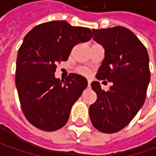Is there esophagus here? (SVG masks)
Segmentation results:
<instances>
[{"instance_id":"1","label":"esophagus","mask_w":156,"mask_h":156,"mask_svg":"<svg viewBox=\"0 0 156 156\" xmlns=\"http://www.w3.org/2000/svg\"><path fill=\"white\" fill-rule=\"evenodd\" d=\"M90 85H91V81H90V80H88V81H87V86H88V87H90Z\"/></svg>"}]
</instances>
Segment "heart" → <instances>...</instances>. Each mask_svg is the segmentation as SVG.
I'll return each instance as SVG.
<instances>
[{"mask_svg": "<svg viewBox=\"0 0 156 156\" xmlns=\"http://www.w3.org/2000/svg\"><path fill=\"white\" fill-rule=\"evenodd\" d=\"M81 73L82 74V75H88V71H87V69H82V70L81 71Z\"/></svg>", "mask_w": 156, "mask_h": 156, "instance_id": "obj_1", "label": "heart"}]
</instances>
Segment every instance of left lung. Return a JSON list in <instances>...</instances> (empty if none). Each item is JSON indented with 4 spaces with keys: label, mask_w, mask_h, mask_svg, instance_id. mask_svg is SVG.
Listing matches in <instances>:
<instances>
[{
    "label": "left lung",
    "mask_w": 156,
    "mask_h": 156,
    "mask_svg": "<svg viewBox=\"0 0 156 156\" xmlns=\"http://www.w3.org/2000/svg\"><path fill=\"white\" fill-rule=\"evenodd\" d=\"M93 32L94 40L105 51L96 78L113 85L105 91L99 81L91 83L97 100L89 107V117L99 131L115 133L133 120L145 101L150 81L148 54L137 36L126 27Z\"/></svg>",
    "instance_id": "8db88e82"
}]
</instances>
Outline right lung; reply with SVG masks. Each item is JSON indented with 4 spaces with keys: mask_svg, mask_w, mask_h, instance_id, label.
<instances>
[{
    "mask_svg": "<svg viewBox=\"0 0 156 156\" xmlns=\"http://www.w3.org/2000/svg\"><path fill=\"white\" fill-rule=\"evenodd\" d=\"M92 37L88 27L65 21L40 24L24 37L16 60L15 86L25 116L37 129L55 131L67 123L87 81L77 74L61 81L55 76L56 64L67 61L76 44Z\"/></svg>",
    "mask_w": 156,
    "mask_h": 156,
    "instance_id": "obj_1",
    "label": "right lung"
}]
</instances>
